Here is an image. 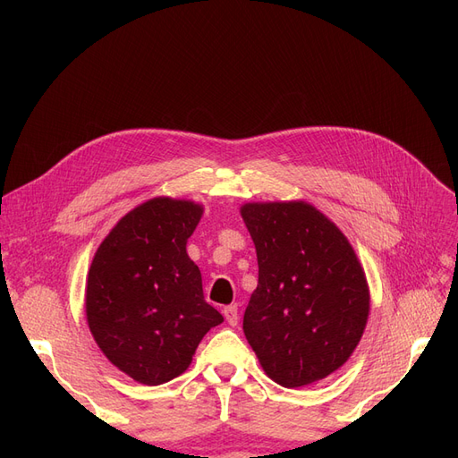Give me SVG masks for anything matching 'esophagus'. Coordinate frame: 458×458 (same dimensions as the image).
I'll return each instance as SVG.
<instances>
[{
  "label": "esophagus",
  "instance_id": "1",
  "mask_svg": "<svg viewBox=\"0 0 458 458\" xmlns=\"http://www.w3.org/2000/svg\"><path fill=\"white\" fill-rule=\"evenodd\" d=\"M224 315H225L227 323H229L231 327H234V325L239 323V308H237V306H227V308H224Z\"/></svg>",
  "mask_w": 458,
  "mask_h": 458
}]
</instances>
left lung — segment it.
I'll list each match as a JSON object with an SVG mask.
<instances>
[{
	"mask_svg": "<svg viewBox=\"0 0 458 458\" xmlns=\"http://www.w3.org/2000/svg\"><path fill=\"white\" fill-rule=\"evenodd\" d=\"M258 286L244 311V336L261 369L284 387L338 370L361 342L370 293L345 234L306 200L246 202Z\"/></svg>",
	"mask_w": 458,
	"mask_h": 458,
	"instance_id": "obj_1",
	"label": "left lung"
}]
</instances>
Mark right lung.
I'll list each match as a JSON object with an SVG mask.
<instances>
[{
	"label": "right lung",
	"instance_id": "add662e5",
	"mask_svg": "<svg viewBox=\"0 0 458 458\" xmlns=\"http://www.w3.org/2000/svg\"><path fill=\"white\" fill-rule=\"evenodd\" d=\"M204 208L157 197L123 216L97 248L86 283L93 340L118 370L158 386L183 374L224 317L204 300L187 241Z\"/></svg>",
	"mask_w": 458,
	"mask_h": 458
}]
</instances>
